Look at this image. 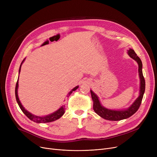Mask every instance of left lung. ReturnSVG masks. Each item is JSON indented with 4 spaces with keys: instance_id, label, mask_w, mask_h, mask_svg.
Instances as JSON below:
<instances>
[{
    "instance_id": "8db88e82",
    "label": "left lung",
    "mask_w": 157,
    "mask_h": 157,
    "mask_svg": "<svg viewBox=\"0 0 157 157\" xmlns=\"http://www.w3.org/2000/svg\"><path fill=\"white\" fill-rule=\"evenodd\" d=\"M127 53L130 58L134 59L137 63L139 66L138 72L140 79L139 97L134 101V102L130 105V106H129L127 109L121 110L111 109L104 107L101 104L99 101V98H98V97L92 91V90H90L92 98L94 102V110L98 116H100L101 118L105 120L111 121H119L121 120L127 119L130 117L132 115H133L138 110L140 105L141 104L143 95L145 91V80L143 74L142 62L132 49L130 48L127 51Z\"/></svg>"
}]
</instances>
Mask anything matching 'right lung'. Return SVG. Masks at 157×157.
I'll return each mask as SVG.
<instances>
[{
	"label": "right lung",
	"instance_id": "obj_1",
	"mask_svg": "<svg viewBox=\"0 0 157 157\" xmlns=\"http://www.w3.org/2000/svg\"><path fill=\"white\" fill-rule=\"evenodd\" d=\"M25 60V59H24V60L22 61L20 66V69H19V74L21 71V65L23 63V62ZM19 78V76H18ZM79 88V86H76L74 87V88H72L71 91L68 93L67 97H69V95L72 93L73 91H75L78 88ZM18 79L17 81V83L16 84V88H15V95H16V101H17V103L19 105V107L20 108L21 110L23 111V113L26 115V116L32 121H34L36 123H49V122H52L53 121H55L58 119H59L60 118H61L63 114L65 113V105H62L60 108L56 110V111L48 114V115H45V116H37V115L35 114H33L31 113H30L29 111H28L27 109H25L24 107L22 105L20 99H19V97H18Z\"/></svg>",
	"mask_w": 157,
	"mask_h": 157
}]
</instances>
